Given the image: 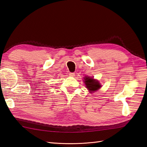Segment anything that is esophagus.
Listing matches in <instances>:
<instances>
[{"label":"esophagus","mask_w":147,"mask_h":147,"mask_svg":"<svg viewBox=\"0 0 147 147\" xmlns=\"http://www.w3.org/2000/svg\"><path fill=\"white\" fill-rule=\"evenodd\" d=\"M69 75L70 77H74L75 76V74L74 73H69Z\"/></svg>","instance_id":"34e87169"}]
</instances>
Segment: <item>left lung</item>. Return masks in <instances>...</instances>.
Instances as JSON below:
<instances>
[{"label": "left lung", "instance_id": "8db88e82", "mask_svg": "<svg viewBox=\"0 0 147 147\" xmlns=\"http://www.w3.org/2000/svg\"><path fill=\"white\" fill-rule=\"evenodd\" d=\"M84 82L86 85V88L90 91V92L98 90L102 86L98 80H95L92 77H85L84 78Z\"/></svg>", "mask_w": 147, "mask_h": 147}]
</instances>
